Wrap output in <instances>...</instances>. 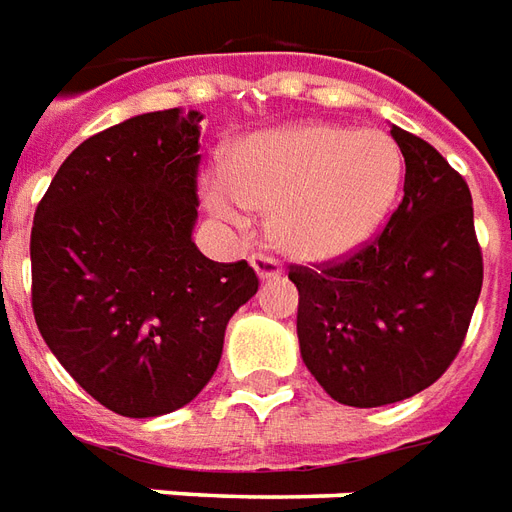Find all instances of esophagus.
<instances>
[{"instance_id":"1","label":"esophagus","mask_w":512,"mask_h":512,"mask_svg":"<svg viewBox=\"0 0 512 512\" xmlns=\"http://www.w3.org/2000/svg\"><path fill=\"white\" fill-rule=\"evenodd\" d=\"M252 268H255V274L260 282H268V279L282 276V266H279V260H274V257H268V255L252 257Z\"/></svg>"}]
</instances>
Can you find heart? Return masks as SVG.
Listing matches in <instances>:
<instances>
[{
	"mask_svg": "<svg viewBox=\"0 0 512 512\" xmlns=\"http://www.w3.org/2000/svg\"><path fill=\"white\" fill-rule=\"evenodd\" d=\"M404 160L385 132L295 124L252 135L208 170L200 195L219 219L246 230L274 211L276 244L306 263H328L380 230L399 195Z\"/></svg>",
	"mask_w": 512,
	"mask_h": 512,
	"instance_id": "heart-1",
	"label": "heart"
}]
</instances>
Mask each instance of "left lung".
<instances>
[{
	"mask_svg": "<svg viewBox=\"0 0 512 512\" xmlns=\"http://www.w3.org/2000/svg\"><path fill=\"white\" fill-rule=\"evenodd\" d=\"M391 135L407 173L385 230L344 263L290 268L301 358L347 407L404 401L437 382L483 287L467 181L418 135L396 124Z\"/></svg>",
	"mask_w": 512,
	"mask_h": 512,
	"instance_id": "left-lung-1",
	"label": "left lung"
}]
</instances>
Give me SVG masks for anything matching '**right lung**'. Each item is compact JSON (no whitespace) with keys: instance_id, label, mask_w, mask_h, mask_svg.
Instances as JSON below:
<instances>
[{"instance_id":"obj_1","label":"right lung","mask_w":512,"mask_h":512,"mask_svg":"<svg viewBox=\"0 0 512 512\" xmlns=\"http://www.w3.org/2000/svg\"><path fill=\"white\" fill-rule=\"evenodd\" d=\"M200 119L170 108L97 132L34 211L37 328L83 391L124 418L195 399L227 320L257 293L244 260L214 263L192 241Z\"/></svg>"}]
</instances>
